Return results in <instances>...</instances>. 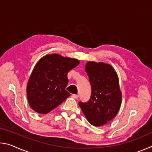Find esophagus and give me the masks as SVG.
Listing matches in <instances>:
<instances>
[{
	"mask_svg": "<svg viewBox=\"0 0 152 152\" xmlns=\"http://www.w3.org/2000/svg\"><path fill=\"white\" fill-rule=\"evenodd\" d=\"M72 97L74 98V99H78V94H72Z\"/></svg>",
	"mask_w": 152,
	"mask_h": 152,
	"instance_id": "1",
	"label": "esophagus"
}]
</instances>
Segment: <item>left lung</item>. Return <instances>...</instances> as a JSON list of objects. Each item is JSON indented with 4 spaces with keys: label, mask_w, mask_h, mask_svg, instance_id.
I'll use <instances>...</instances> for the list:
<instances>
[{
    "label": "left lung",
    "mask_w": 152,
    "mask_h": 152,
    "mask_svg": "<svg viewBox=\"0 0 152 152\" xmlns=\"http://www.w3.org/2000/svg\"><path fill=\"white\" fill-rule=\"evenodd\" d=\"M85 70L91 84V97L88 102L78 104L88 121L101 127L119 113L122 102L119 78L111 65L101 61H88Z\"/></svg>",
    "instance_id": "8db88e82"
}]
</instances>
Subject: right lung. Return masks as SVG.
I'll return each mask as SVG.
<instances>
[{
  "instance_id": "obj_1",
  "label": "right lung",
  "mask_w": 152,
  "mask_h": 152,
  "mask_svg": "<svg viewBox=\"0 0 152 152\" xmlns=\"http://www.w3.org/2000/svg\"><path fill=\"white\" fill-rule=\"evenodd\" d=\"M80 61L58 53L47 54L33 68L27 84V96L30 107L39 114H47L70 96L66 91L69 71Z\"/></svg>"
}]
</instances>
